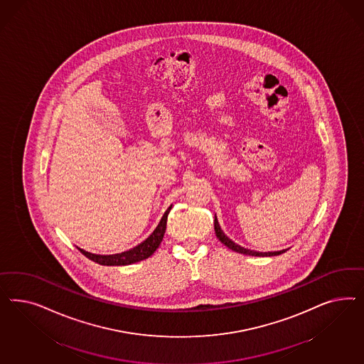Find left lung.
<instances>
[{
    "label": "left lung",
    "mask_w": 364,
    "mask_h": 364,
    "mask_svg": "<svg viewBox=\"0 0 364 364\" xmlns=\"http://www.w3.org/2000/svg\"><path fill=\"white\" fill-rule=\"evenodd\" d=\"M215 232H216L218 239H219L224 245H227L230 250L235 251V252H239V254L251 255V256H276V255L286 252L284 250H283V251H276V252H256V251H251V250L242 248L240 245H237V244H235L232 240H230V239L224 235V232L220 230V225H219V223H218V218H216V216H215Z\"/></svg>",
    "instance_id": "obj_1"
}]
</instances>
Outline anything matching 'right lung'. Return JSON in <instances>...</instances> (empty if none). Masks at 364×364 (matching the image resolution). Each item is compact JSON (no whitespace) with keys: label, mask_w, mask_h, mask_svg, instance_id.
<instances>
[{"label":"right lung","mask_w":364,"mask_h":364,"mask_svg":"<svg viewBox=\"0 0 364 364\" xmlns=\"http://www.w3.org/2000/svg\"><path fill=\"white\" fill-rule=\"evenodd\" d=\"M171 207L166 210V213L163 215L161 220L156 227V230L152 232V235L146 240H144L141 244H139L137 247H134L129 251L116 255H95L87 252L81 248H78V250L84 256H87L90 260L101 265H128L136 263V262H141L144 259H148L159 248L160 242H163V237L166 233V219H168V213L171 210Z\"/></svg>","instance_id":"obj_1"}]
</instances>
